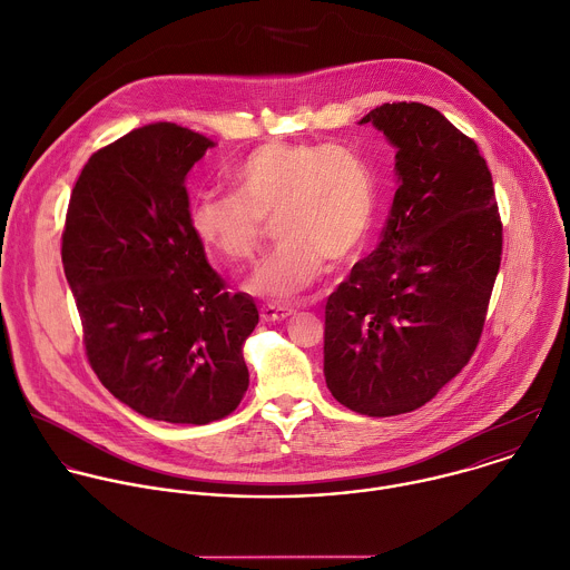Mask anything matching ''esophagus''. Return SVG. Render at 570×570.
Wrapping results in <instances>:
<instances>
[{
	"mask_svg": "<svg viewBox=\"0 0 570 570\" xmlns=\"http://www.w3.org/2000/svg\"><path fill=\"white\" fill-rule=\"evenodd\" d=\"M294 314L292 307L287 305H263L261 307V321L263 323H281Z\"/></svg>",
	"mask_w": 570,
	"mask_h": 570,
	"instance_id": "34e87169",
	"label": "esophagus"
}]
</instances>
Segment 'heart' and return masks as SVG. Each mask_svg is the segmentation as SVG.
<instances>
[{
	"label": "heart",
	"mask_w": 570,
	"mask_h": 570,
	"mask_svg": "<svg viewBox=\"0 0 570 570\" xmlns=\"http://www.w3.org/2000/svg\"><path fill=\"white\" fill-rule=\"evenodd\" d=\"M236 194L196 198L189 225L198 243L229 267L256 258L276 218L278 247L247 289L292 298L330 269L358 261L376 223L379 183L370 160L341 142L269 140L232 171Z\"/></svg>",
	"instance_id": "b5f03b06"
}]
</instances>
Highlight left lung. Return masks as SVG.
<instances>
[{
  "instance_id": "1",
  "label": "left lung",
  "mask_w": 570,
  "mask_h": 570,
  "mask_svg": "<svg viewBox=\"0 0 570 570\" xmlns=\"http://www.w3.org/2000/svg\"><path fill=\"white\" fill-rule=\"evenodd\" d=\"M372 122L396 149L399 189L376 249L325 305L323 374L367 416L425 405L470 361L501 263L492 176L436 109L392 102Z\"/></svg>"
}]
</instances>
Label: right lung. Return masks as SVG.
Masks as SVG:
<instances>
[{"label":"right lung","mask_w":570,"mask_h":570,"mask_svg":"<svg viewBox=\"0 0 570 570\" xmlns=\"http://www.w3.org/2000/svg\"><path fill=\"white\" fill-rule=\"evenodd\" d=\"M214 142L174 122L134 129L85 165L62 263L102 385L138 414L205 425L243 401L254 301L229 292L189 225L185 178Z\"/></svg>","instance_id":"add662e5"}]
</instances>
